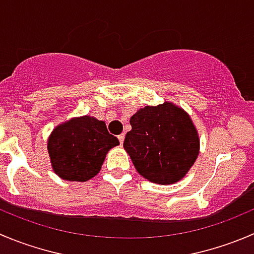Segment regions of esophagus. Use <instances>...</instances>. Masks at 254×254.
<instances>
[{"mask_svg": "<svg viewBox=\"0 0 254 254\" xmlns=\"http://www.w3.org/2000/svg\"><path fill=\"white\" fill-rule=\"evenodd\" d=\"M118 139H119L120 145H123V142H124V139H125V135L124 134H120L119 136H118Z\"/></svg>", "mask_w": 254, "mask_h": 254, "instance_id": "esophagus-1", "label": "esophagus"}]
</instances>
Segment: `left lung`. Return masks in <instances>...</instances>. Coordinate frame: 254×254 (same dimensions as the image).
Wrapping results in <instances>:
<instances>
[{
	"label": "left lung",
	"mask_w": 254,
	"mask_h": 254,
	"mask_svg": "<svg viewBox=\"0 0 254 254\" xmlns=\"http://www.w3.org/2000/svg\"><path fill=\"white\" fill-rule=\"evenodd\" d=\"M124 149L135 169L149 181H180L197 159V130L185 110L169 102L145 107L130 118Z\"/></svg>",
	"instance_id": "left-lung-1"
}]
</instances>
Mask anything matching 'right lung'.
Returning a JSON list of instances; mask_svg holds the SVG:
<instances>
[{
    "label": "right lung",
    "instance_id": "obj_1",
    "mask_svg": "<svg viewBox=\"0 0 254 254\" xmlns=\"http://www.w3.org/2000/svg\"><path fill=\"white\" fill-rule=\"evenodd\" d=\"M117 145L119 140L105 123L87 115L58 125L48 139V152L58 176L84 182L100 171L107 152Z\"/></svg>",
    "mask_w": 254,
    "mask_h": 254
}]
</instances>
